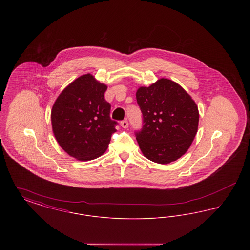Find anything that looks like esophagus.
<instances>
[{"instance_id":"1","label":"esophagus","mask_w":250,"mask_h":250,"mask_svg":"<svg viewBox=\"0 0 250 250\" xmlns=\"http://www.w3.org/2000/svg\"><path fill=\"white\" fill-rule=\"evenodd\" d=\"M121 125H122L123 128H127V127H128V122H127V120L122 121V122H121Z\"/></svg>"}]
</instances>
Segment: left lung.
<instances>
[{"mask_svg":"<svg viewBox=\"0 0 250 250\" xmlns=\"http://www.w3.org/2000/svg\"><path fill=\"white\" fill-rule=\"evenodd\" d=\"M143 113V128L136 139L149 160L168 164L185 155L193 142L199 125L195 101L179 84L160 79L136 94Z\"/></svg>","mask_w":250,"mask_h":250,"instance_id":"8db88e82","label":"left lung"}]
</instances>
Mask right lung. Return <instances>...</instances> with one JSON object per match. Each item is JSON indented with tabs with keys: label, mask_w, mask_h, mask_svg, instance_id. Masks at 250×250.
Instances as JSON below:
<instances>
[{
	"label": "right lung",
	"mask_w": 250,
	"mask_h": 250,
	"mask_svg": "<svg viewBox=\"0 0 250 250\" xmlns=\"http://www.w3.org/2000/svg\"><path fill=\"white\" fill-rule=\"evenodd\" d=\"M107 85L91 74L81 76L60 94L51 110V125L60 146L78 160L103 155L116 132L105 100Z\"/></svg>",
	"instance_id": "obj_1"
}]
</instances>
